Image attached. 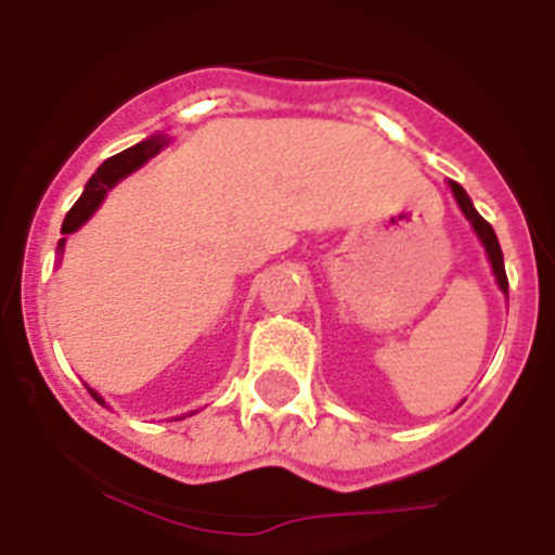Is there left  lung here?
<instances>
[{
    "label": "left lung",
    "instance_id": "1",
    "mask_svg": "<svg viewBox=\"0 0 555 555\" xmlns=\"http://www.w3.org/2000/svg\"><path fill=\"white\" fill-rule=\"evenodd\" d=\"M449 185H452V194H454V199H457L460 210H463V214H465V219L470 221V227H474V232H476V235H479L481 246H485V251H488V260H490V266H493L495 282H499L501 293H504L506 298H509V282H506L504 254H501L499 237H495L493 227H490L488 221H485V219H481L479 214H476L474 202H470V196L465 194V189H463V185H460V183H454V180H452V183H449Z\"/></svg>",
    "mask_w": 555,
    "mask_h": 555
}]
</instances>
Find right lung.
Instances as JSON below:
<instances>
[{
	"mask_svg": "<svg viewBox=\"0 0 555 555\" xmlns=\"http://www.w3.org/2000/svg\"><path fill=\"white\" fill-rule=\"evenodd\" d=\"M164 144H167V139L164 137L144 139V142L133 144V147L122 150V153H117V155H112L108 160H103L101 167H98V172L90 178V183H87L85 194L79 196V202H76V205L67 210L65 221H62V235L67 237L70 232L79 230V227L85 224L92 214H95L98 205H101L103 196H106V191L112 189L114 183H120L126 175L137 172L142 164H147V160L153 158L160 147H164ZM65 237H60V243H56V254L65 251ZM90 395L103 405V400L95 395V391H92V388H90Z\"/></svg>",
	"mask_w": 555,
	"mask_h": 555,
	"instance_id": "1",
	"label": "right lung"
}]
</instances>
